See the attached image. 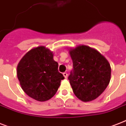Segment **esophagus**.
I'll use <instances>...</instances> for the list:
<instances>
[{
  "mask_svg": "<svg viewBox=\"0 0 126 126\" xmlns=\"http://www.w3.org/2000/svg\"><path fill=\"white\" fill-rule=\"evenodd\" d=\"M63 76L65 77V79H66V78H67V77H68V74H67V73H66V72H64V73L63 74Z\"/></svg>",
  "mask_w": 126,
  "mask_h": 126,
  "instance_id": "obj_1",
  "label": "esophagus"
}]
</instances>
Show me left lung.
<instances>
[{
	"mask_svg": "<svg viewBox=\"0 0 126 126\" xmlns=\"http://www.w3.org/2000/svg\"><path fill=\"white\" fill-rule=\"evenodd\" d=\"M68 52L73 63L68 79L74 94L83 102L96 99L111 79L109 61L96 49L83 45L70 48Z\"/></svg>",
	"mask_w": 126,
	"mask_h": 126,
	"instance_id": "1",
	"label": "left lung"
}]
</instances>
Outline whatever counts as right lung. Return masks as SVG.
Here are the masks:
<instances>
[{
	"instance_id": "1",
	"label": "right lung",
	"mask_w": 126,
	"mask_h": 126,
	"mask_svg": "<svg viewBox=\"0 0 126 126\" xmlns=\"http://www.w3.org/2000/svg\"><path fill=\"white\" fill-rule=\"evenodd\" d=\"M54 54L44 46L35 47L26 53L17 67L22 89L28 96L39 102L54 96L65 78L58 71Z\"/></svg>"
}]
</instances>
